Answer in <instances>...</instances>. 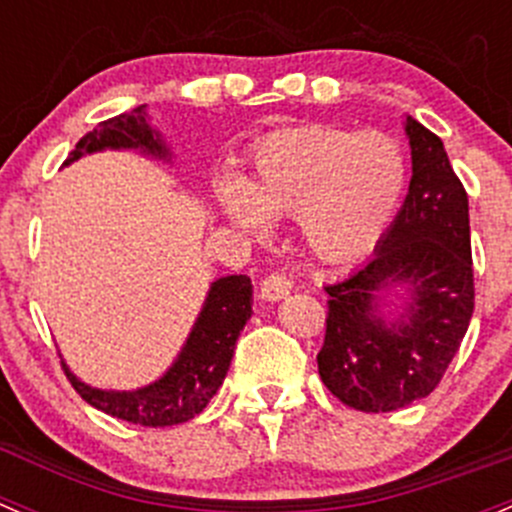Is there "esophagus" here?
Returning <instances> with one entry per match:
<instances>
[{
  "instance_id": "1",
  "label": "esophagus",
  "mask_w": 512,
  "mask_h": 512,
  "mask_svg": "<svg viewBox=\"0 0 512 512\" xmlns=\"http://www.w3.org/2000/svg\"><path fill=\"white\" fill-rule=\"evenodd\" d=\"M291 291V281L283 273H271L261 281V298L263 301H281Z\"/></svg>"
}]
</instances>
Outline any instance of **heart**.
I'll return each mask as SVG.
<instances>
[{"label":"heart","mask_w":512,"mask_h":512,"mask_svg":"<svg viewBox=\"0 0 512 512\" xmlns=\"http://www.w3.org/2000/svg\"><path fill=\"white\" fill-rule=\"evenodd\" d=\"M403 189L406 159L386 134L308 124L266 136L249 176L221 179L216 199L226 219L256 239L271 231V219L296 216L306 249L346 266L376 249Z\"/></svg>","instance_id":"b5f03b06"}]
</instances>
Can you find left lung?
Masks as SVG:
<instances>
[{"mask_svg":"<svg viewBox=\"0 0 512 512\" xmlns=\"http://www.w3.org/2000/svg\"><path fill=\"white\" fill-rule=\"evenodd\" d=\"M413 176L373 256L328 283L318 373L328 391L363 413H391L426 398L458 353L473 316L468 194L433 131L406 116ZM393 287L403 307L386 317Z\"/></svg>","mask_w":512,"mask_h":512,"instance_id":"obj_1","label":"left lung"}]
</instances>
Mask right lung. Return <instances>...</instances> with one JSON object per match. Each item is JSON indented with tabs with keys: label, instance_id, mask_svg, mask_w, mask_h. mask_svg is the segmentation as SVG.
Returning a JSON list of instances; mask_svg holds the SVG:
<instances>
[{
	"label": "right lung",
	"instance_id": "right-lung-1",
	"mask_svg": "<svg viewBox=\"0 0 512 512\" xmlns=\"http://www.w3.org/2000/svg\"><path fill=\"white\" fill-rule=\"evenodd\" d=\"M146 116L149 114H146L144 104L109 121H101L96 129L79 139L77 149L69 154L64 166L106 149L139 151L144 156L171 161V149L166 146L164 136L149 124ZM251 303H254V286H251L249 276L239 273V276L216 278L209 286L204 306H201L179 356L166 368L164 376L151 381L149 386L134 388V391L94 388L79 381L69 371L67 361H62L64 373L72 381L74 391L89 406L104 411L106 416L149 428L179 426V423L199 416L224 383L231 358H234L236 341L251 318Z\"/></svg>",
	"mask_w": 512,
	"mask_h": 512
}]
</instances>
